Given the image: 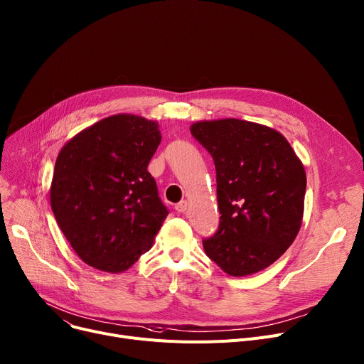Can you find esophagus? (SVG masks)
Instances as JSON below:
<instances>
[{
	"mask_svg": "<svg viewBox=\"0 0 364 364\" xmlns=\"http://www.w3.org/2000/svg\"><path fill=\"white\" fill-rule=\"evenodd\" d=\"M176 210H177L178 213L186 212V210H187V202H186V200H183V202L177 203V205H176Z\"/></svg>",
	"mask_w": 364,
	"mask_h": 364,
	"instance_id": "34e87169",
	"label": "esophagus"
}]
</instances>
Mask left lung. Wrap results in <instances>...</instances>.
I'll use <instances>...</instances> for the list:
<instances>
[{
	"label": "left lung",
	"mask_w": 364,
	"mask_h": 364,
	"mask_svg": "<svg viewBox=\"0 0 364 364\" xmlns=\"http://www.w3.org/2000/svg\"><path fill=\"white\" fill-rule=\"evenodd\" d=\"M190 132L216 169L220 227L206 255L232 277L268 268L291 246L303 220L306 173L287 139L245 119L199 121Z\"/></svg>",
	"instance_id": "left-lung-1"
}]
</instances>
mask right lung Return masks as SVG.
I'll return each mask as SVG.
<instances>
[{"label": "right lung", "mask_w": 364, "mask_h": 364, "mask_svg": "<svg viewBox=\"0 0 364 364\" xmlns=\"http://www.w3.org/2000/svg\"><path fill=\"white\" fill-rule=\"evenodd\" d=\"M158 123L132 114L104 118L67 141L51 184V208L77 256L118 274L146 253L168 215L148 171Z\"/></svg>", "instance_id": "1"}]
</instances>
